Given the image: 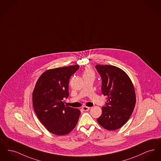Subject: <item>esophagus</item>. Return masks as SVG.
Here are the masks:
<instances>
[{
  "instance_id": "esophagus-1",
  "label": "esophagus",
  "mask_w": 161,
  "mask_h": 161,
  "mask_svg": "<svg viewBox=\"0 0 161 161\" xmlns=\"http://www.w3.org/2000/svg\"><path fill=\"white\" fill-rule=\"evenodd\" d=\"M82 109H83V110L85 111H87L89 110L90 108H89V107H87V106H83V107L82 108Z\"/></svg>"
}]
</instances>
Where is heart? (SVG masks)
Returning a JSON list of instances; mask_svg holds the SVG:
<instances>
[{
  "label": "heart",
  "mask_w": 161,
  "mask_h": 161,
  "mask_svg": "<svg viewBox=\"0 0 161 161\" xmlns=\"http://www.w3.org/2000/svg\"><path fill=\"white\" fill-rule=\"evenodd\" d=\"M89 75H94V72L90 67H86L83 72V76Z\"/></svg>",
  "instance_id": "1"
}]
</instances>
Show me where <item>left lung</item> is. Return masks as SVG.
<instances>
[{
  "label": "left lung",
  "mask_w": 161,
  "mask_h": 161,
  "mask_svg": "<svg viewBox=\"0 0 161 161\" xmlns=\"http://www.w3.org/2000/svg\"><path fill=\"white\" fill-rule=\"evenodd\" d=\"M95 68L102 80V93L107 97L98 123L106 130L120 128L132 114L136 93L132 81L122 69L111 65L97 64Z\"/></svg>",
  "instance_id": "obj_1"
}]
</instances>
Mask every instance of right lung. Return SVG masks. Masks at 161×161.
Segmentation results:
<instances>
[{
	"label": "right lung",
	"mask_w": 161,
	"mask_h": 161,
	"mask_svg": "<svg viewBox=\"0 0 161 161\" xmlns=\"http://www.w3.org/2000/svg\"><path fill=\"white\" fill-rule=\"evenodd\" d=\"M75 64L45 71L39 76L32 96L38 119L49 132L58 136L71 132L78 122L80 111L64 104L69 96V81L78 69Z\"/></svg>",
	"instance_id": "right-lung-1"
}]
</instances>
